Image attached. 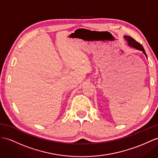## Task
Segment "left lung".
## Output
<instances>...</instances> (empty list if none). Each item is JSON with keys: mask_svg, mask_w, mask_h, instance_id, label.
<instances>
[{"mask_svg": "<svg viewBox=\"0 0 158 158\" xmlns=\"http://www.w3.org/2000/svg\"><path fill=\"white\" fill-rule=\"evenodd\" d=\"M124 37H125V39L127 40V41L128 42V44L129 46L132 47L133 48H137V49H138L139 51H143V52L145 55V56H147L146 54H145V50H144L143 46L141 45L140 43H139L138 42L136 41V40L134 39H133L132 37H129V36H125Z\"/></svg>", "mask_w": 158, "mask_h": 158, "instance_id": "obj_1", "label": "left lung"}]
</instances>
